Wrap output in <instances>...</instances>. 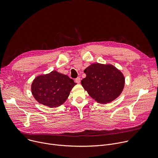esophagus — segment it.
<instances>
[{"instance_id": "esophagus-1", "label": "esophagus", "mask_w": 158, "mask_h": 158, "mask_svg": "<svg viewBox=\"0 0 158 158\" xmlns=\"http://www.w3.org/2000/svg\"><path fill=\"white\" fill-rule=\"evenodd\" d=\"M75 82L77 84H79L81 82V78L80 77H77L76 79H75Z\"/></svg>"}]
</instances>
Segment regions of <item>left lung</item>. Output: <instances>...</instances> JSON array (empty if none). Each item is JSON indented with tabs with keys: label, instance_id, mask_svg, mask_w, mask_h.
Instances as JSON below:
<instances>
[{
	"label": "left lung",
	"instance_id": "left-lung-1",
	"mask_svg": "<svg viewBox=\"0 0 158 158\" xmlns=\"http://www.w3.org/2000/svg\"><path fill=\"white\" fill-rule=\"evenodd\" d=\"M84 72L86 77L81 81V84L89 95L99 103L112 102L123 91L124 76L114 65L94 63Z\"/></svg>",
	"mask_w": 158,
	"mask_h": 158
}]
</instances>
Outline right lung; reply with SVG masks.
I'll list each match as a JSON object with an SVG mask.
<instances>
[{"instance_id":"1","label":"right lung","mask_w":158,"mask_h":158,"mask_svg":"<svg viewBox=\"0 0 158 158\" xmlns=\"http://www.w3.org/2000/svg\"><path fill=\"white\" fill-rule=\"evenodd\" d=\"M76 84L68 76L53 71L37 76L32 83L31 91L39 103L52 108L66 101Z\"/></svg>"}]
</instances>
